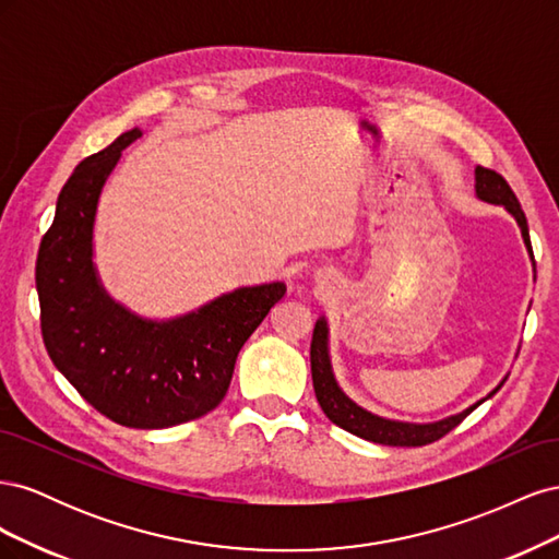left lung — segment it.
Returning a JSON list of instances; mask_svg holds the SVG:
<instances>
[{
	"instance_id": "obj_1",
	"label": "left lung",
	"mask_w": 559,
	"mask_h": 559,
	"mask_svg": "<svg viewBox=\"0 0 559 559\" xmlns=\"http://www.w3.org/2000/svg\"><path fill=\"white\" fill-rule=\"evenodd\" d=\"M476 198L483 202H489V205H501L506 212H509L522 233L524 247H527L532 263H534V253H532V242H530V228H527V216H524L520 202L515 193L511 191V186L506 183L501 175L495 170H487V167H476ZM310 364H312V384H314V394L321 405L324 415L337 425L341 429L364 438V441L370 443H380V445H394V448H419L438 441L443 438L448 431H452L460 421L471 415L473 411L485 399H492L501 384L506 382V376L492 392H489L485 399L478 403L468 405L466 411L443 417L438 421H427V425H415V421H399V419H386L380 415H373L370 411L361 408V405L354 403L343 389L337 384L333 376V366H331V354H329V321L326 317H319L314 324L312 333V345H310Z\"/></svg>"
}]
</instances>
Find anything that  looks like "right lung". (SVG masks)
I'll list each match as a JSON object with an SVG mask.
<instances>
[{
  "label": "right lung",
  "instance_id": "add662e5",
  "mask_svg": "<svg viewBox=\"0 0 559 559\" xmlns=\"http://www.w3.org/2000/svg\"><path fill=\"white\" fill-rule=\"evenodd\" d=\"M138 138L140 128L123 132L62 186L39 247L37 294L46 352L76 392L116 425L167 429L222 403L242 345L286 284L240 286L173 319L116 302L97 275L93 230L105 183Z\"/></svg>",
  "mask_w": 559,
  "mask_h": 559
}]
</instances>
